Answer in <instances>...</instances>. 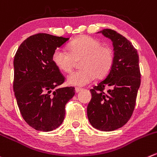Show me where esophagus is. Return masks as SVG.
<instances>
[{"mask_svg":"<svg viewBox=\"0 0 157 157\" xmlns=\"http://www.w3.org/2000/svg\"><path fill=\"white\" fill-rule=\"evenodd\" d=\"M81 90H83V89H82V88H79V87H76L75 88L76 93H79V92H80Z\"/></svg>","mask_w":157,"mask_h":157,"instance_id":"1","label":"esophagus"}]
</instances>
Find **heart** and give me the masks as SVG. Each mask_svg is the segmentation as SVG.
<instances>
[{
    "label": "heart",
    "instance_id": "b5f03b06",
    "mask_svg": "<svg viewBox=\"0 0 157 157\" xmlns=\"http://www.w3.org/2000/svg\"><path fill=\"white\" fill-rule=\"evenodd\" d=\"M69 53L62 48L54 51L52 61L60 71L71 73L76 61L81 60V69L67 77V83L73 86H83L90 83L95 77L103 78L110 71L114 62V54L109 47L102 45L95 37L83 35L68 45Z\"/></svg>",
    "mask_w": 157,
    "mask_h": 157
}]
</instances>
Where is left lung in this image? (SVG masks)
I'll return each mask as SVG.
<instances>
[{"instance_id":"left-lung-1","label":"left lung","mask_w":157,"mask_h":157,"mask_svg":"<svg viewBox=\"0 0 157 157\" xmlns=\"http://www.w3.org/2000/svg\"><path fill=\"white\" fill-rule=\"evenodd\" d=\"M98 33L112 40L114 62L106 78L90 90L87 117L94 128L112 131L125 125L133 114L140 86L139 56L131 42L115 30Z\"/></svg>"}]
</instances>
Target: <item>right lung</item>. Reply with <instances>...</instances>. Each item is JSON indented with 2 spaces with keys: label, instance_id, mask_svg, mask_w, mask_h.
Here are the masks:
<instances>
[{
  "label": "right lung",
  "instance_id": "right-lung-1",
  "mask_svg": "<svg viewBox=\"0 0 157 157\" xmlns=\"http://www.w3.org/2000/svg\"><path fill=\"white\" fill-rule=\"evenodd\" d=\"M69 38L37 33L27 38L13 60V91L27 124L39 131H52L61 125L65 105L75 94L74 87L58 88L64 77L54 64L52 55Z\"/></svg>",
  "mask_w": 157,
  "mask_h": 157
}]
</instances>
